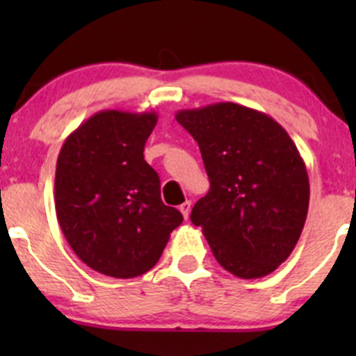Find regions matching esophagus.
<instances>
[{"mask_svg": "<svg viewBox=\"0 0 356 356\" xmlns=\"http://www.w3.org/2000/svg\"><path fill=\"white\" fill-rule=\"evenodd\" d=\"M179 210H181L182 217H184L186 220H188V218H189V211H191V201H184V203H182L181 207H179Z\"/></svg>", "mask_w": 356, "mask_h": 356, "instance_id": "1", "label": "esophagus"}]
</instances>
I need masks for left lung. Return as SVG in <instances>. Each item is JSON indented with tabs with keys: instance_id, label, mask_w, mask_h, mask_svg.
I'll return each instance as SVG.
<instances>
[{
	"instance_id": "left-lung-1",
	"label": "left lung",
	"mask_w": 356,
	"mask_h": 356,
	"mask_svg": "<svg viewBox=\"0 0 356 356\" xmlns=\"http://www.w3.org/2000/svg\"><path fill=\"white\" fill-rule=\"evenodd\" d=\"M210 179L191 222L218 264L241 279H260L288 260L310 201L307 165L281 124L238 103L179 110Z\"/></svg>"
}]
</instances>
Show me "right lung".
Wrapping results in <instances>:
<instances>
[{"mask_svg":"<svg viewBox=\"0 0 356 356\" xmlns=\"http://www.w3.org/2000/svg\"><path fill=\"white\" fill-rule=\"evenodd\" d=\"M155 111L103 110L68 134L56 160L55 208L74 253L117 279L156 265L182 213L160 198V177L145 145Z\"/></svg>","mask_w":356,"mask_h":356,"instance_id":"obj_1","label":"right lung"}]
</instances>
